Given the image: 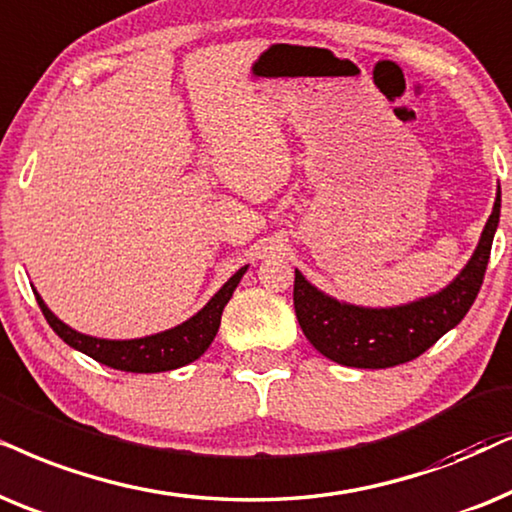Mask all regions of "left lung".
<instances>
[{
  "mask_svg": "<svg viewBox=\"0 0 512 512\" xmlns=\"http://www.w3.org/2000/svg\"><path fill=\"white\" fill-rule=\"evenodd\" d=\"M501 187L492 215L473 255L445 288L398 306L344 302L309 283L295 269V313L313 349L344 367L384 370L421 356L466 316L485 278L492 241L499 227Z\"/></svg>",
  "mask_w": 512,
  "mask_h": 512,
  "instance_id": "8db88e82",
  "label": "left lung"
}]
</instances>
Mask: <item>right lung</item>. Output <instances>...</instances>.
<instances>
[{
	"label": "right lung",
	"instance_id": "1",
	"mask_svg": "<svg viewBox=\"0 0 512 512\" xmlns=\"http://www.w3.org/2000/svg\"><path fill=\"white\" fill-rule=\"evenodd\" d=\"M245 271H248V264L238 269L236 274L208 299V304L196 311L192 318H187L185 323L168 327V330L156 332V335L135 339H102L84 335V332H77L74 327L63 323V320L46 306L37 290H34V297H37L39 309H42L44 318L49 320L53 332H56L67 346L86 353L88 358L98 360V363L114 367V370L121 372H168L194 363L196 358H201L203 353L208 351L217 330H220L224 306H227L231 295H234V290L238 288V283H241Z\"/></svg>",
	"mask_w": 512,
	"mask_h": 512
}]
</instances>
